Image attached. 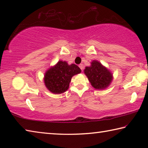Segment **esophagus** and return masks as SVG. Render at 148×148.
I'll use <instances>...</instances> for the list:
<instances>
[{
  "label": "esophagus",
  "mask_w": 148,
  "mask_h": 148,
  "mask_svg": "<svg viewBox=\"0 0 148 148\" xmlns=\"http://www.w3.org/2000/svg\"><path fill=\"white\" fill-rule=\"evenodd\" d=\"M79 67L80 68V69L82 70H82H83V69H84V66H83V64H79Z\"/></svg>",
  "instance_id": "1"
}]
</instances>
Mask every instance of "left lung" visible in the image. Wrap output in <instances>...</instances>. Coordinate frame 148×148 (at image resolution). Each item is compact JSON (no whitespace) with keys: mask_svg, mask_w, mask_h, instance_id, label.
<instances>
[{"mask_svg":"<svg viewBox=\"0 0 148 148\" xmlns=\"http://www.w3.org/2000/svg\"><path fill=\"white\" fill-rule=\"evenodd\" d=\"M84 72L95 89H106L114 78L112 72L97 60H92L91 66H86Z\"/></svg>","mask_w":148,"mask_h":148,"instance_id":"1","label":"left lung"}]
</instances>
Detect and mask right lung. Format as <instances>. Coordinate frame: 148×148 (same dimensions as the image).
<instances>
[{
    "mask_svg": "<svg viewBox=\"0 0 148 148\" xmlns=\"http://www.w3.org/2000/svg\"><path fill=\"white\" fill-rule=\"evenodd\" d=\"M81 72L76 64H69L66 61H59L45 72V86L52 93L61 94L68 90L72 76Z\"/></svg>",
    "mask_w": 148,
    "mask_h": 148,
    "instance_id": "1",
    "label": "right lung"
}]
</instances>
